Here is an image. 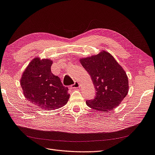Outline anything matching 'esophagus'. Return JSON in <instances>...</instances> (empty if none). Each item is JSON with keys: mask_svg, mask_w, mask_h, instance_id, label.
Returning a JSON list of instances; mask_svg holds the SVG:
<instances>
[{"mask_svg": "<svg viewBox=\"0 0 155 155\" xmlns=\"http://www.w3.org/2000/svg\"><path fill=\"white\" fill-rule=\"evenodd\" d=\"M80 87V83L78 81L74 82V83L71 86V88H78Z\"/></svg>", "mask_w": 155, "mask_h": 155, "instance_id": "esophagus-1", "label": "esophagus"}]
</instances>
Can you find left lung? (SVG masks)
I'll use <instances>...</instances> for the list:
<instances>
[{"label": "left lung", "instance_id": "obj_1", "mask_svg": "<svg viewBox=\"0 0 155 155\" xmlns=\"http://www.w3.org/2000/svg\"><path fill=\"white\" fill-rule=\"evenodd\" d=\"M80 62L91 75L96 90L94 99L86 100L92 109L108 111L120 105L128 93V78L123 68L109 53L82 58Z\"/></svg>", "mask_w": 155, "mask_h": 155}]
</instances>
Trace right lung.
I'll use <instances>...</instances> for the list:
<instances>
[{
  "mask_svg": "<svg viewBox=\"0 0 155 155\" xmlns=\"http://www.w3.org/2000/svg\"><path fill=\"white\" fill-rule=\"evenodd\" d=\"M53 61L35 57L28 64L20 79L24 96L34 105L47 110L61 107L70 94L59 77L51 71Z\"/></svg>",
  "mask_w": 155,
  "mask_h": 155,
  "instance_id": "1",
  "label": "right lung"
}]
</instances>
